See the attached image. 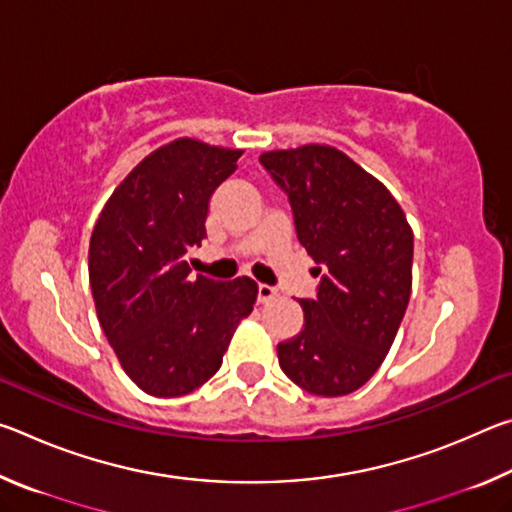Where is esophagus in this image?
<instances>
[{
    "mask_svg": "<svg viewBox=\"0 0 512 512\" xmlns=\"http://www.w3.org/2000/svg\"><path fill=\"white\" fill-rule=\"evenodd\" d=\"M275 296H277V289L271 287V284H259L257 287V300L262 302V305L264 302H271Z\"/></svg>",
    "mask_w": 512,
    "mask_h": 512,
    "instance_id": "esophagus-1",
    "label": "esophagus"
}]
</instances>
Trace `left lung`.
<instances>
[{
  "label": "left lung",
  "instance_id": "obj_1",
  "mask_svg": "<svg viewBox=\"0 0 512 512\" xmlns=\"http://www.w3.org/2000/svg\"><path fill=\"white\" fill-rule=\"evenodd\" d=\"M259 162L289 196L298 241L318 264L305 327L277 345L293 384L320 397L357 391L395 341L411 296L413 230L393 194L327 144L268 151Z\"/></svg>",
  "mask_w": 512,
  "mask_h": 512
}]
</instances>
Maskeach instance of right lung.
<instances>
[{"instance_id": "obj_1", "label": "right lung", "mask_w": 512, "mask_h": 512, "mask_svg": "<svg viewBox=\"0 0 512 512\" xmlns=\"http://www.w3.org/2000/svg\"><path fill=\"white\" fill-rule=\"evenodd\" d=\"M241 153L189 137L160 146L121 180L92 230L88 268L101 329L126 375L153 397L203 386L257 300L250 277H192L187 264L189 248L207 235L214 189Z\"/></svg>"}]
</instances>
